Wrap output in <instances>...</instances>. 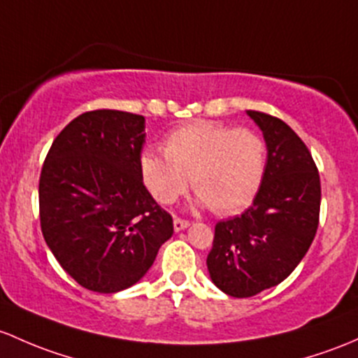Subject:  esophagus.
Returning <instances> with one entry per match:
<instances>
[{"label": "esophagus", "mask_w": 358, "mask_h": 358, "mask_svg": "<svg viewBox=\"0 0 358 358\" xmlns=\"http://www.w3.org/2000/svg\"><path fill=\"white\" fill-rule=\"evenodd\" d=\"M189 227H190L189 221L180 220V217H175V220H173V228H175V231H182V229H185Z\"/></svg>", "instance_id": "34e87169"}]
</instances>
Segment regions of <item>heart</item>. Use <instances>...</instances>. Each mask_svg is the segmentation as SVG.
Listing matches in <instances>:
<instances>
[{
	"label": "heart",
	"instance_id": "obj_1",
	"mask_svg": "<svg viewBox=\"0 0 358 358\" xmlns=\"http://www.w3.org/2000/svg\"><path fill=\"white\" fill-rule=\"evenodd\" d=\"M266 173V144L248 129H231L209 120H195L173 130L164 154L145 150L141 176L159 204H173L189 185L197 192L195 206L220 216L247 209Z\"/></svg>",
	"mask_w": 358,
	"mask_h": 358
}]
</instances>
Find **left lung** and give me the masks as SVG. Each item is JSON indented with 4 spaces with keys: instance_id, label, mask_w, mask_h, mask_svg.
<instances>
[{
    "instance_id": "obj_1",
    "label": "left lung",
    "mask_w": 358,
    "mask_h": 358,
    "mask_svg": "<svg viewBox=\"0 0 358 358\" xmlns=\"http://www.w3.org/2000/svg\"><path fill=\"white\" fill-rule=\"evenodd\" d=\"M247 116L268 149L264 180L245 213L216 224L208 255L210 281L236 299L287 280L314 240L321 208V180L302 138L266 113Z\"/></svg>"
}]
</instances>
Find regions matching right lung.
<instances>
[{"label": "right lung", "mask_w": 358, "mask_h": 358, "mask_svg": "<svg viewBox=\"0 0 358 358\" xmlns=\"http://www.w3.org/2000/svg\"><path fill=\"white\" fill-rule=\"evenodd\" d=\"M144 144V116L87 111L59 131L44 161V240L90 292L116 293L141 281L173 235L171 216L142 183Z\"/></svg>", "instance_id": "obj_1"}]
</instances>
